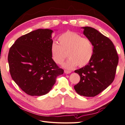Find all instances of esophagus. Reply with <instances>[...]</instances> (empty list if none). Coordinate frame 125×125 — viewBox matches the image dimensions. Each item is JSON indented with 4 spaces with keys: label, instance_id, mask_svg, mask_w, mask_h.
I'll list each match as a JSON object with an SVG mask.
<instances>
[{
    "label": "esophagus",
    "instance_id": "34e87169",
    "mask_svg": "<svg viewBox=\"0 0 125 125\" xmlns=\"http://www.w3.org/2000/svg\"><path fill=\"white\" fill-rule=\"evenodd\" d=\"M64 72H65V73H66V74H70V73L71 72V71H68V70H65V71H64Z\"/></svg>",
    "mask_w": 125,
    "mask_h": 125
}]
</instances>
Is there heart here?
<instances>
[{
  "mask_svg": "<svg viewBox=\"0 0 125 125\" xmlns=\"http://www.w3.org/2000/svg\"><path fill=\"white\" fill-rule=\"evenodd\" d=\"M59 44L53 42L51 46V53L53 60L62 64L68 56L70 58L63 64V67L72 70L79 65L80 67L90 62L94 53L93 42L88 38L83 37L80 34L67 31L58 38Z\"/></svg>",
  "mask_w": 125,
  "mask_h": 125,
  "instance_id": "1",
  "label": "heart"
}]
</instances>
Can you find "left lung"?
Segmentation results:
<instances>
[{
    "instance_id": "8db88e82",
    "label": "left lung",
    "mask_w": 125,
    "mask_h": 125,
    "mask_svg": "<svg viewBox=\"0 0 125 125\" xmlns=\"http://www.w3.org/2000/svg\"><path fill=\"white\" fill-rule=\"evenodd\" d=\"M83 34L94 46L92 58L88 64L74 72L80 77L79 83L74 86L80 95L93 97L112 83L118 64L119 57L112 42L98 30L83 27Z\"/></svg>"
}]
</instances>
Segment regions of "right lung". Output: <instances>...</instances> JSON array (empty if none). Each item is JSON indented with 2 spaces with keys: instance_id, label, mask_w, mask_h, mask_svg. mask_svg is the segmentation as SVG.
<instances>
[{
  "instance_id": "add662e5",
  "label": "right lung",
  "mask_w": 125,
  "mask_h": 125,
  "mask_svg": "<svg viewBox=\"0 0 125 125\" xmlns=\"http://www.w3.org/2000/svg\"><path fill=\"white\" fill-rule=\"evenodd\" d=\"M50 29H38L19 37L8 55L12 79L27 94L41 96L49 92L56 78L63 73L53 60Z\"/></svg>"
}]
</instances>
